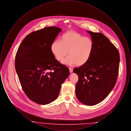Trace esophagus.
Segmentation results:
<instances>
[{"label":"esophagus","instance_id":"esophagus-1","mask_svg":"<svg viewBox=\"0 0 131 131\" xmlns=\"http://www.w3.org/2000/svg\"><path fill=\"white\" fill-rule=\"evenodd\" d=\"M69 71H70V73H72L73 71V69L71 68V67H69Z\"/></svg>","mask_w":131,"mask_h":131}]
</instances>
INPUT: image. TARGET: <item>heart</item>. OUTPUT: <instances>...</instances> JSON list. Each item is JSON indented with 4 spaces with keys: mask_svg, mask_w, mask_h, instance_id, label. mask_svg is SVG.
I'll return each mask as SVG.
<instances>
[{
    "mask_svg": "<svg viewBox=\"0 0 131 131\" xmlns=\"http://www.w3.org/2000/svg\"><path fill=\"white\" fill-rule=\"evenodd\" d=\"M51 51L56 60L62 62L69 51V56L64 63L81 66L86 64L93 53V40L74 32H68L61 35L51 45Z\"/></svg>",
    "mask_w": 131,
    "mask_h": 131,
    "instance_id": "1",
    "label": "heart"
}]
</instances>
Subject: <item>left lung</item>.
<instances>
[{"label": "left lung", "instance_id": "8db88e82", "mask_svg": "<svg viewBox=\"0 0 131 131\" xmlns=\"http://www.w3.org/2000/svg\"><path fill=\"white\" fill-rule=\"evenodd\" d=\"M94 43L92 56L88 62L73 72L78 75L75 85L77 98L87 106L104 100L114 87L118 75V50L103 33L87 31Z\"/></svg>", "mask_w": 131, "mask_h": 131}]
</instances>
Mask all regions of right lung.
<instances>
[{
  "instance_id": "obj_1",
  "label": "right lung",
  "mask_w": 131,
  "mask_h": 131,
  "mask_svg": "<svg viewBox=\"0 0 131 131\" xmlns=\"http://www.w3.org/2000/svg\"><path fill=\"white\" fill-rule=\"evenodd\" d=\"M61 30L49 26L31 32L16 54L15 69L21 87L29 99L40 105L56 99L70 74L68 68L56 60L50 49Z\"/></svg>"
}]
</instances>
